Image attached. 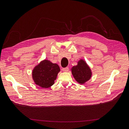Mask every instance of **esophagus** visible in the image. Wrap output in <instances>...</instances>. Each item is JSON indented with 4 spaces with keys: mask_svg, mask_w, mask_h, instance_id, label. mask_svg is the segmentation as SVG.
Instances as JSON below:
<instances>
[{
    "mask_svg": "<svg viewBox=\"0 0 129 129\" xmlns=\"http://www.w3.org/2000/svg\"><path fill=\"white\" fill-rule=\"evenodd\" d=\"M68 71H69V68L68 67H66V68H62V71H63V72H67Z\"/></svg>",
    "mask_w": 129,
    "mask_h": 129,
    "instance_id": "34e87169",
    "label": "esophagus"
}]
</instances>
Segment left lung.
<instances>
[{
    "mask_svg": "<svg viewBox=\"0 0 129 129\" xmlns=\"http://www.w3.org/2000/svg\"><path fill=\"white\" fill-rule=\"evenodd\" d=\"M72 72L76 81L81 84L88 81L91 76L90 69L85 62L82 60L79 61L77 66L73 67Z\"/></svg>",
    "mask_w": 129,
    "mask_h": 129,
    "instance_id": "8db88e82",
    "label": "left lung"
}]
</instances>
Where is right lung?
<instances>
[{
    "label": "right lung",
    "instance_id": "obj_1",
    "mask_svg": "<svg viewBox=\"0 0 129 129\" xmlns=\"http://www.w3.org/2000/svg\"><path fill=\"white\" fill-rule=\"evenodd\" d=\"M60 71V67L57 64L45 60L34 68L32 77L36 84L42 88H47L54 84Z\"/></svg>",
    "mask_w": 129,
    "mask_h": 129
}]
</instances>
